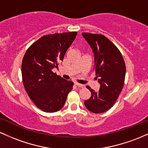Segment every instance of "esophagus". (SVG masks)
<instances>
[{
	"mask_svg": "<svg viewBox=\"0 0 148 148\" xmlns=\"http://www.w3.org/2000/svg\"><path fill=\"white\" fill-rule=\"evenodd\" d=\"M75 85L77 86L78 87H80V88L84 87V85H83V84H79V83H75Z\"/></svg>",
	"mask_w": 148,
	"mask_h": 148,
	"instance_id": "1",
	"label": "esophagus"
}]
</instances>
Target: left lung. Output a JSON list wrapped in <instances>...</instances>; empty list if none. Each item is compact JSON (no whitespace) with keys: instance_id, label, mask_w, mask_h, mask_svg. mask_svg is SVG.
Segmentation results:
<instances>
[{"instance_id":"obj_1","label":"left lung","mask_w":148,"mask_h":148,"mask_svg":"<svg viewBox=\"0 0 148 148\" xmlns=\"http://www.w3.org/2000/svg\"><path fill=\"white\" fill-rule=\"evenodd\" d=\"M82 35L94 53L96 79L100 84L98 92L87 86L92 94L84 101V106L94 113H102L113 106L123 88L125 63L117 47L104 36L89 33Z\"/></svg>"}]
</instances>
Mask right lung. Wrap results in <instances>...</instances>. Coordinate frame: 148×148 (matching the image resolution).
I'll use <instances>...</instances> for the list:
<instances>
[{"label": "right lung", "mask_w": 148, "mask_h": 148, "mask_svg": "<svg viewBox=\"0 0 148 148\" xmlns=\"http://www.w3.org/2000/svg\"><path fill=\"white\" fill-rule=\"evenodd\" d=\"M77 32L46 35L30 46L21 64L23 84L36 107L45 112L59 111L73 82L52 72L63 61Z\"/></svg>", "instance_id": "obj_1"}]
</instances>
